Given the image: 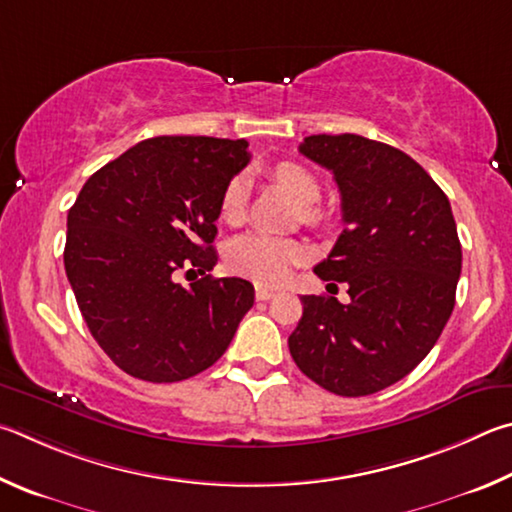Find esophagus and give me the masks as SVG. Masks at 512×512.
<instances>
[{
  "label": "esophagus",
  "mask_w": 512,
  "mask_h": 512,
  "mask_svg": "<svg viewBox=\"0 0 512 512\" xmlns=\"http://www.w3.org/2000/svg\"><path fill=\"white\" fill-rule=\"evenodd\" d=\"M274 290H270V288H263V285H256V299L258 301H270L272 297H274Z\"/></svg>",
  "instance_id": "34e87169"
}]
</instances>
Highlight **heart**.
Here are the masks:
<instances>
[{
    "label": "heart",
    "mask_w": 512,
    "mask_h": 512,
    "mask_svg": "<svg viewBox=\"0 0 512 512\" xmlns=\"http://www.w3.org/2000/svg\"><path fill=\"white\" fill-rule=\"evenodd\" d=\"M272 177L285 191L292 193L301 204H306V215L310 220L319 218L315 204L321 195L317 177L306 166L294 161H281L272 168ZM247 182L245 177H231L220 195V218L229 224H236L245 215ZM308 249L299 240L272 236V233L251 231L236 236L227 247V263L236 274L249 276L258 283L279 285L288 279L294 267L306 263Z\"/></svg>",
    "instance_id": "1"
}]
</instances>
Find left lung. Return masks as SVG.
Returning <instances> with one entry per match:
<instances>
[{
    "instance_id": "8db88e82",
    "label": "left lung",
    "mask_w": 512,
    "mask_h": 512,
    "mask_svg": "<svg viewBox=\"0 0 512 512\" xmlns=\"http://www.w3.org/2000/svg\"><path fill=\"white\" fill-rule=\"evenodd\" d=\"M299 150L342 193L346 227L315 274L346 283L351 303L301 297L292 360L330 393L371 396L414 371L452 315L461 276L452 206L423 166L387 143L312 134Z\"/></svg>"
}]
</instances>
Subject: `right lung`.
Listing matches in <instances>:
<instances>
[{
  "label": "right lung",
  "mask_w": 512,
  "mask_h": 512,
  "mask_svg": "<svg viewBox=\"0 0 512 512\" xmlns=\"http://www.w3.org/2000/svg\"><path fill=\"white\" fill-rule=\"evenodd\" d=\"M245 139L155 137L125 150L80 188L67 215L65 272L80 315L132 378L179 382L227 351L254 306L245 279L206 274L220 195L249 164Z\"/></svg>",
  "instance_id": "1"
}]
</instances>
